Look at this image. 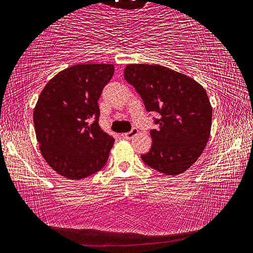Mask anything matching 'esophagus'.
<instances>
[{
    "instance_id": "obj_1",
    "label": "esophagus",
    "mask_w": 253,
    "mask_h": 253,
    "mask_svg": "<svg viewBox=\"0 0 253 253\" xmlns=\"http://www.w3.org/2000/svg\"><path fill=\"white\" fill-rule=\"evenodd\" d=\"M137 133H138V129L137 128H131V130L130 131H128V133H126V134H124L123 136L125 138H128V139H130V138H133L135 135H137Z\"/></svg>"
}]
</instances>
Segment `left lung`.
Wrapping results in <instances>:
<instances>
[{"label":"left lung","mask_w":253,"mask_h":253,"mask_svg":"<svg viewBox=\"0 0 253 253\" xmlns=\"http://www.w3.org/2000/svg\"><path fill=\"white\" fill-rule=\"evenodd\" d=\"M126 81L141 95L147 111L159 114L151 129L152 146L141 155L152 169L177 175L197 161L208 142L211 127L210 99L194 79L161 65L130 64Z\"/></svg>","instance_id":"8db88e82"}]
</instances>
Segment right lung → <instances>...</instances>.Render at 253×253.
<instances>
[{"label": "right lung", "mask_w": 253, "mask_h": 253, "mask_svg": "<svg viewBox=\"0 0 253 253\" xmlns=\"http://www.w3.org/2000/svg\"><path fill=\"white\" fill-rule=\"evenodd\" d=\"M110 64H80L46 84L34 110L40 152L53 170L80 180L101 170L115 138L99 126L98 100L114 75Z\"/></svg>", "instance_id": "add662e5"}]
</instances>
